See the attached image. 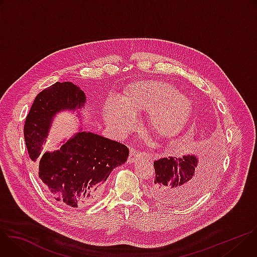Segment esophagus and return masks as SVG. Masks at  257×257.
Wrapping results in <instances>:
<instances>
[{"label":"esophagus","mask_w":257,"mask_h":257,"mask_svg":"<svg viewBox=\"0 0 257 257\" xmlns=\"http://www.w3.org/2000/svg\"><path fill=\"white\" fill-rule=\"evenodd\" d=\"M141 157H142V154H141V153H139L138 151H135V150H131L130 155H129V159H128V163H129V164L135 163V162L138 161Z\"/></svg>","instance_id":"1"}]
</instances>
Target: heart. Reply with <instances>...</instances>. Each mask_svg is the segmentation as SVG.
Listing matches in <instances>:
<instances>
[{
  "instance_id": "obj_1",
  "label": "heart",
  "mask_w": 257,
  "mask_h": 257,
  "mask_svg": "<svg viewBox=\"0 0 257 257\" xmlns=\"http://www.w3.org/2000/svg\"><path fill=\"white\" fill-rule=\"evenodd\" d=\"M148 124L160 136H169L185 122L190 100L166 82L142 81L127 89L123 100L108 97L103 106L106 124L119 136L125 135L133 124V116L149 111Z\"/></svg>"
}]
</instances>
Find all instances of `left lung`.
<instances>
[{"label":"left lung","instance_id":"obj_1","mask_svg":"<svg viewBox=\"0 0 257 257\" xmlns=\"http://www.w3.org/2000/svg\"><path fill=\"white\" fill-rule=\"evenodd\" d=\"M156 177L152 195L166 205L183 204L202 193L214 179L217 163L207 157L201 161L194 155L168 157L154 163Z\"/></svg>","mask_w":257,"mask_h":257}]
</instances>
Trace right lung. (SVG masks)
<instances>
[{
	"instance_id": "right-lung-1",
	"label": "right lung",
	"mask_w": 257,
	"mask_h": 257,
	"mask_svg": "<svg viewBox=\"0 0 257 257\" xmlns=\"http://www.w3.org/2000/svg\"><path fill=\"white\" fill-rule=\"evenodd\" d=\"M85 101V93L77 85L56 82L36 95L24 124L27 152L38 164L46 191L70 207L94 201L102 183L129 156L124 144L86 131L63 142L60 150L41 155L56 114L81 108Z\"/></svg>"
}]
</instances>
